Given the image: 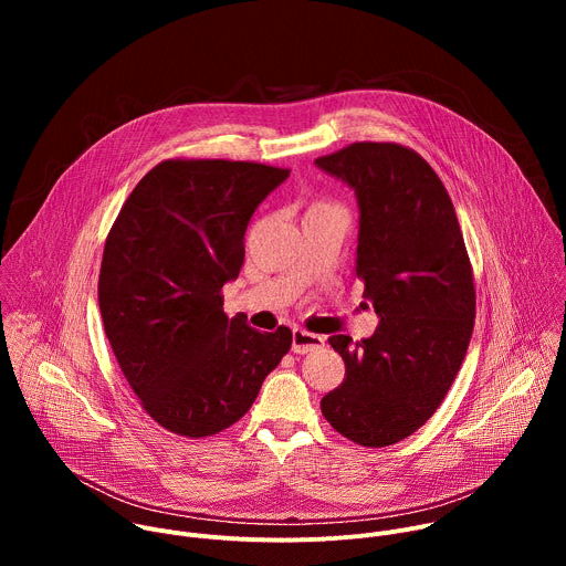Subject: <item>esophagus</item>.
<instances>
[{
    "mask_svg": "<svg viewBox=\"0 0 566 566\" xmlns=\"http://www.w3.org/2000/svg\"><path fill=\"white\" fill-rule=\"evenodd\" d=\"M325 347V338L317 336V334H308L304 329H293V343L291 349L293 354H311Z\"/></svg>",
    "mask_w": 566,
    "mask_h": 566,
    "instance_id": "obj_1",
    "label": "esophagus"
}]
</instances>
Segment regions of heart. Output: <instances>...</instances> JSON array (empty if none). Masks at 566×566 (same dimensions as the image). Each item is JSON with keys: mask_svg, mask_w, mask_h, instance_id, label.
I'll list each match as a JSON object with an SVG mask.
<instances>
[{"mask_svg": "<svg viewBox=\"0 0 566 566\" xmlns=\"http://www.w3.org/2000/svg\"><path fill=\"white\" fill-rule=\"evenodd\" d=\"M315 208H332V206H325V203H319V206H313L311 210H315Z\"/></svg>", "mask_w": 566, "mask_h": 566, "instance_id": "heart-1", "label": "heart"}]
</instances>
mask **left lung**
Returning <instances> with one entry per match:
<instances>
[{"instance_id":"1","label":"left lung","mask_w":566,"mask_h":566,"mask_svg":"<svg viewBox=\"0 0 566 566\" xmlns=\"http://www.w3.org/2000/svg\"><path fill=\"white\" fill-rule=\"evenodd\" d=\"M358 201L356 275L378 327L352 345L332 336L345 380L322 398L347 439L382 448L417 432L441 406L470 343L474 284L454 206L437 172L396 143H354L315 158Z\"/></svg>"}]
</instances>
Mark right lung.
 I'll use <instances>...</instances> for the list:
<instances>
[{
  "label": "right lung",
  "instance_id": "add662e5",
  "mask_svg": "<svg viewBox=\"0 0 566 566\" xmlns=\"http://www.w3.org/2000/svg\"><path fill=\"white\" fill-rule=\"evenodd\" d=\"M289 170L244 160H164L127 197L107 237L98 304L116 360L145 412L181 437L244 417L293 334L223 313L258 206Z\"/></svg>",
  "mask_w": 566,
  "mask_h": 566
}]
</instances>
